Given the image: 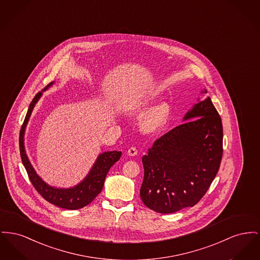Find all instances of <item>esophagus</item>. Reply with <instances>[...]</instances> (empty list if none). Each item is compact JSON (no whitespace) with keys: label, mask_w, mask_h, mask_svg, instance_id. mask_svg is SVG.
Instances as JSON below:
<instances>
[{"label":"esophagus","mask_w":260,"mask_h":260,"mask_svg":"<svg viewBox=\"0 0 260 260\" xmlns=\"http://www.w3.org/2000/svg\"><path fill=\"white\" fill-rule=\"evenodd\" d=\"M127 154L129 156H136L138 155V148L137 147H129L127 150Z\"/></svg>","instance_id":"34e87169"}]
</instances>
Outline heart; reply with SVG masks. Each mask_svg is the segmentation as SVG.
<instances>
[{
    "label": "heart",
    "mask_w": 260,
    "mask_h": 260,
    "mask_svg": "<svg viewBox=\"0 0 260 260\" xmlns=\"http://www.w3.org/2000/svg\"><path fill=\"white\" fill-rule=\"evenodd\" d=\"M170 117V107L167 103H159L148 109L140 120L141 127L146 132H155L162 128Z\"/></svg>",
    "instance_id": "1"
}]
</instances>
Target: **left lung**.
<instances>
[{"instance_id":"left-lung-1","label":"left lung","mask_w":260,"mask_h":260,"mask_svg":"<svg viewBox=\"0 0 260 260\" xmlns=\"http://www.w3.org/2000/svg\"><path fill=\"white\" fill-rule=\"evenodd\" d=\"M184 122L155 140L142 157L140 199L153 211L168 214L192 207L206 193L223 155L221 117L208 97Z\"/></svg>"}]
</instances>
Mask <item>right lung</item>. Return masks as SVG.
<instances>
[{
    "mask_svg": "<svg viewBox=\"0 0 260 260\" xmlns=\"http://www.w3.org/2000/svg\"><path fill=\"white\" fill-rule=\"evenodd\" d=\"M53 82L47 85L48 88L50 85H52ZM45 88V89H46ZM42 92H38L33 100L31 101L30 105L28 108L27 114L25 116V119L20 128L19 133V151L22 164L27 172L28 178L30 180L32 185L37 190V192L47 200L48 202L61 207L63 209L69 210H76L82 208L89 204L93 201L102 190L104 182L106 179L108 172L110 168L119 161L120 157L122 156L121 151H108L102 153L97 158L95 164L93 165L91 171L87 175V177L84 179L79 184L76 185L72 188H55L52 186H49L47 183H44L38 175L35 173L34 169L26 156L24 145H23V137H24V131L27 122L29 120L31 112L37 101L39 100Z\"/></svg>",
    "mask_w": 260,
    "mask_h": 260,
    "instance_id": "obj_1",
    "label": "right lung"
}]
</instances>
